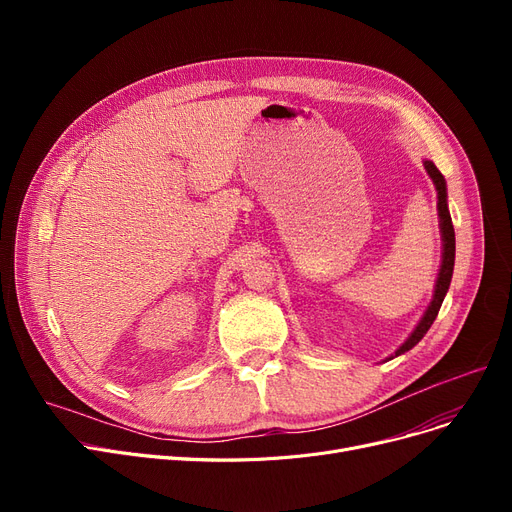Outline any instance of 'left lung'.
<instances>
[{
    "label": "left lung",
    "instance_id": "left-lung-1",
    "mask_svg": "<svg viewBox=\"0 0 512 512\" xmlns=\"http://www.w3.org/2000/svg\"><path fill=\"white\" fill-rule=\"evenodd\" d=\"M425 170H427L429 176H432V180L436 184V191H438V213H440V228H442V240H444L442 267H440V274H438V282H436V292H434L432 305L427 307L423 319L419 321V326L409 336V340L398 348L394 357L411 351V348L427 334V330L432 328L434 319L438 317V311H440L442 301H444L446 292H448V286H450V280H452V270H454V228H452L450 211H448V203H446V182H444L442 172L432 164V161H425Z\"/></svg>",
    "mask_w": 512,
    "mask_h": 512
}]
</instances>
